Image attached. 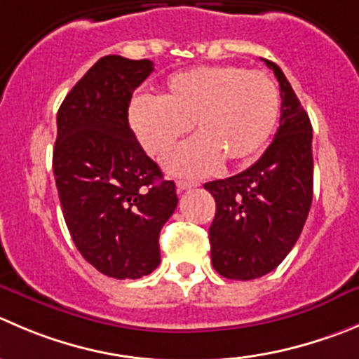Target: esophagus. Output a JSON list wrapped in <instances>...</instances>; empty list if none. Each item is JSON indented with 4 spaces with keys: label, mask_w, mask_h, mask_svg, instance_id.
Here are the masks:
<instances>
[{
    "label": "esophagus",
    "mask_w": 359,
    "mask_h": 359,
    "mask_svg": "<svg viewBox=\"0 0 359 359\" xmlns=\"http://www.w3.org/2000/svg\"><path fill=\"white\" fill-rule=\"evenodd\" d=\"M196 187H199V183L197 182H177L176 183L177 194H182V192H185V190H190V189H196Z\"/></svg>",
    "instance_id": "1"
}]
</instances>
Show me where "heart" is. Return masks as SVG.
I'll list each match as a JSON object with an SVG mask.
<instances>
[{
    "instance_id": "1",
    "label": "heart",
    "mask_w": 359,
    "mask_h": 359,
    "mask_svg": "<svg viewBox=\"0 0 359 359\" xmlns=\"http://www.w3.org/2000/svg\"><path fill=\"white\" fill-rule=\"evenodd\" d=\"M280 116V93L268 74L234 65L199 67L167 79L158 98L137 97L128 123L142 148L165 156L194 125L199 135L183 144L167 169L201 176L222 158L241 165L262 151Z\"/></svg>"
}]
</instances>
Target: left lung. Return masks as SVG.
Here are the masks:
<instances>
[{"label":"left lung","mask_w":359,"mask_h":359,"mask_svg":"<svg viewBox=\"0 0 359 359\" xmlns=\"http://www.w3.org/2000/svg\"><path fill=\"white\" fill-rule=\"evenodd\" d=\"M264 63L280 84V126L261 158L236 176L204 185L215 197L211 262L222 276L252 280L287 257L303 231L313 194L312 125L284 72Z\"/></svg>","instance_id":"left-lung-1"}]
</instances>
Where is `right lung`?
I'll return each instance as SVG.
<instances>
[{"instance_id": "add662e5", "label": "right lung", "mask_w": 359, "mask_h": 359, "mask_svg": "<svg viewBox=\"0 0 359 359\" xmlns=\"http://www.w3.org/2000/svg\"><path fill=\"white\" fill-rule=\"evenodd\" d=\"M149 60L104 56L57 111L53 169L75 247L112 278H141L160 264L158 236L177 206L176 185L144 153L128 125Z\"/></svg>"}]
</instances>
